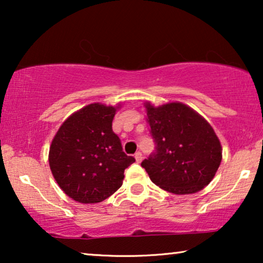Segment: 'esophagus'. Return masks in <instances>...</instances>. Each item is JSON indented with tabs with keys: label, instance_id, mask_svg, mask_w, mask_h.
<instances>
[{
	"label": "esophagus",
	"instance_id": "34e87169",
	"mask_svg": "<svg viewBox=\"0 0 263 263\" xmlns=\"http://www.w3.org/2000/svg\"><path fill=\"white\" fill-rule=\"evenodd\" d=\"M135 159H136V161H138V163H141V160H142V153H141V152H136V153H135Z\"/></svg>",
	"mask_w": 263,
	"mask_h": 263
}]
</instances>
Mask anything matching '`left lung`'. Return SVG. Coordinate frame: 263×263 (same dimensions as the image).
I'll use <instances>...</instances> for the list:
<instances>
[{"label":"left lung","mask_w":263,"mask_h":263,"mask_svg":"<svg viewBox=\"0 0 263 263\" xmlns=\"http://www.w3.org/2000/svg\"><path fill=\"white\" fill-rule=\"evenodd\" d=\"M156 149L141 163L151 181L184 195L203 189L221 163V145L208 122L182 103L146 104Z\"/></svg>","instance_id":"8db88e82"}]
</instances>
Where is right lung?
Wrapping results in <instances>:
<instances>
[{
    "label": "right lung",
    "mask_w": 263,
    "mask_h": 263,
    "mask_svg": "<svg viewBox=\"0 0 263 263\" xmlns=\"http://www.w3.org/2000/svg\"><path fill=\"white\" fill-rule=\"evenodd\" d=\"M116 109L99 103L82 107L63 122L50 146L53 178L78 202L98 203L112 195L135 161L112 132Z\"/></svg>",
    "instance_id": "right-lung-1"
}]
</instances>
